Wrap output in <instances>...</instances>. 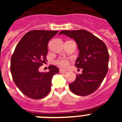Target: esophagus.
Masks as SVG:
<instances>
[{
	"label": "esophagus",
	"instance_id": "esophagus-1",
	"mask_svg": "<svg viewBox=\"0 0 122 122\" xmlns=\"http://www.w3.org/2000/svg\"><path fill=\"white\" fill-rule=\"evenodd\" d=\"M59 72H60V73H62V74H65V73H66V71L62 70H60V71H59Z\"/></svg>",
	"mask_w": 122,
	"mask_h": 122
}]
</instances>
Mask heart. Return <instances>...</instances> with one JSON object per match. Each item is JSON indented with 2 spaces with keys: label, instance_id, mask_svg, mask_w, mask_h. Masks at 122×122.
<instances>
[{
  "label": "heart",
  "instance_id": "b5f03b06",
  "mask_svg": "<svg viewBox=\"0 0 122 122\" xmlns=\"http://www.w3.org/2000/svg\"><path fill=\"white\" fill-rule=\"evenodd\" d=\"M54 63L62 69H66L70 65V62L67 59L64 57H60L54 61Z\"/></svg>",
  "mask_w": 122,
  "mask_h": 122
}]
</instances>
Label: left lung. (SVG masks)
<instances>
[{"label":"left lung","instance_id":"left-lung-1","mask_svg":"<svg viewBox=\"0 0 122 122\" xmlns=\"http://www.w3.org/2000/svg\"><path fill=\"white\" fill-rule=\"evenodd\" d=\"M61 34L76 42L79 53L75 66L83 70L69 84L70 89L77 95H89L97 90L107 73L109 56L107 47L103 41L86 30H63L59 33Z\"/></svg>","mask_w":122,"mask_h":122}]
</instances>
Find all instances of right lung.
Returning a JSON list of instances; mask_svg holds the SVG:
<instances>
[{"label": "right lung", "mask_w": 122, "mask_h": 122, "mask_svg": "<svg viewBox=\"0 0 122 122\" xmlns=\"http://www.w3.org/2000/svg\"><path fill=\"white\" fill-rule=\"evenodd\" d=\"M58 31L33 30L21 38L11 59L13 79L18 89L35 100L46 97L51 89V81L59 69L51 65L49 71L41 73L38 68L46 60L48 43Z\"/></svg>", "instance_id": "right-lung-1"}]
</instances>
